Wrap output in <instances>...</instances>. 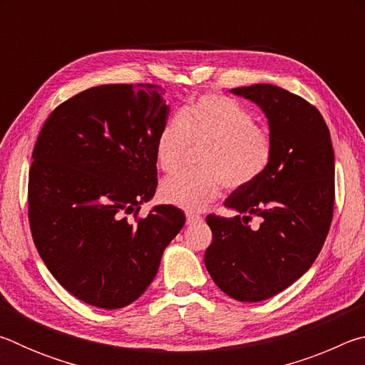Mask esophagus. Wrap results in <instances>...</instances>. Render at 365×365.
Wrapping results in <instances>:
<instances>
[{
	"mask_svg": "<svg viewBox=\"0 0 365 365\" xmlns=\"http://www.w3.org/2000/svg\"><path fill=\"white\" fill-rule=\"evenodd\" d=\"M201 220V217L195 212H187V224H193V222Z\"/></svg>",
	"mask_w": 365,
	"mask_h": 365,
	"instance_id": "esophagus-1",
	"label": "esophagus"
}]
</instances>
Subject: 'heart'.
<instances>
[{
	"label": "heart",
	"mask_w": 365,
	"mask_h": 365,
	"mask_svg": "<svg viewBox=\"0 0 365 365\" xmlns=\"http://www.w3.org/2000/svg\"><path fill=\"white\" fill-rule=\"evenodd\" d=\"M190 145H206L200 156L202 170H182L160 183L168 205L201 211L217 200L222 188H243L269 169L274 156L270 133L256 125V117L232 98L202 95L190 101L180 115L170 117L156 138L160 170L183 164Z\"/></svg>",
	"instance_id": "heart-1"
}]
</instances>
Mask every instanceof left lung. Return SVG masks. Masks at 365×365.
Masks as SVG:
<instances>
[{"mask_svg": "<svg viewBox=\"0 0 365 365\" xmlns=\"http://www.w3.org/2000/svg\"><path fill=\"white\" fill-rule=\"evenodd\" d=\"M267 117L274 156L264 175L225 200L235 217L209 214L212 243L205 264L215 285L237 301L257 302L306 274L329 233L335 202V154L319 110L280 86L233 88ZM251 215L263 219L256 231Z\"/></svg>", "mask_w": 365, "mask_h": 365, "instance_id": "left-lung-1", "label": "left lung"}]
</instances>
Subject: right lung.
I'll list each match as a JSON object with an SVG mask.
<instances>
[{
    "label": "right lung",
    "instance_id": "1",
    "mask_svg": "<svg viewBox=\"0 0 365 365\" xmlns=\"http://www.w3.org/2000/svg\"><path fill=\"white\" fill-rule=\"evenodd\" d=\"M158 85H101L53 110L29 172V220L38 255L67 292L90 306L138 299L185 224L156 193V138L170 108Z\"/></svg>",
    "mask_w": 365,
    "mask_h": 365
}]
</instances>
